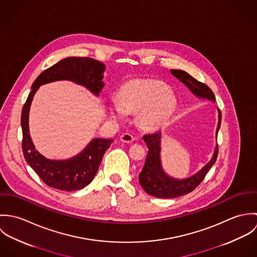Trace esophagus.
<instances>
[{"label": "esophagus", "instance_id": "1", "mask_svg": "<svg viewBox=\"0 0 257 257\" xmlns=\"http://www.w3.org/2000/svg\"><path fill=\"white\" fill-rule=\"evenodd\" d=\"M134 140H135L134 136L131 135V134H128V133H124V134H122V135L120 136V141H121L122 143L132 144V143L134 142Z\"/></svg>", "mask_w": 257, "mask_h": 257}]
</instances>
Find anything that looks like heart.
<instances>
[{
  "label": "heart",
  "instance_id": "1",
  "mask_svg": "<svg viewBox=\"0 0 257 257\" xmlns=\"http://www.w3.org/2000/svg\"><path fill=\"white\" fill-rule=\"evenodd\" d=\"M117 102L110 107L114 116H122L125 111H138L141 121L146 126L162 125L176 108V99L169 92V87L157 80H135L120 89Z\"/></svg>",
  "mask_w": 257,
  "mask_h": 257
}]
</instances>
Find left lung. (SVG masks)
I'll list each match as a JSON object with an SVG mask.
<instances>
[{"mask_svg":"<svg viewBox=\"0 0 257 257\" xmlns=\"http://www.w3.org/2000/svg\"><path fill=\"white\" fill-rule=\"evenodd\" d=\"M171 74L179 79L185 84L190 91L199 98H205L210 101L215 102L216 98L213 91L204 83L196 80L190 74L185 72L183 70H171ZM219 112V122L217 127V135L219 133L221 120V113L218 109ZM145 143L148 148L147 160L144 166L143 171L140 173V183L147 194L157 197V198H176L183 196L192 192L199 184L203 181L206 174L210 170V168L215 164L218 153L219 146L215 149L214 155L209 163H207L199 172H197L192 177L186 179H175L167 175L161 165L160 160V141H161V132H156L153 134L146 135L144 138Z\"/></svg>","mask_w":257,"mask_h":257,"instance_id":"left-lung-1","label":"left lung"}]
</instances>
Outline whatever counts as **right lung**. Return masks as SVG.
Segmentation results:
<instances>
[{
  "mask_svg": "<svg viewBox=\"0 0 257 257\" xmlns=\"http://www.w3.org/2000/svg\"><path fill=\"white\" fill-rule=\"evenodd\" d=\"M106 66L89 57H67L38 75L32 86L22 111L23 152L27 162L39 178L49 187L62 191L83 189L94 179L102 158L113 140L94 139L86 148L67 160H50L42 156L34 146L29 130V112L39 86L57 80H69L85 86L98 96L104 87Z\"/></svg>",
  "mask_w": 257,
  "mask_h": 257,
  "instance_id": "add662e5",
  "label": "right lung"
}]
</instances>
